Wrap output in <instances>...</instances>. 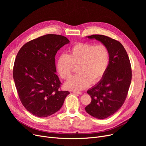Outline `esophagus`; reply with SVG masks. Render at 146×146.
Masks as SVG:
<instances>
[{"label":"esophagus","instance_id":"obj_1","mask_svg":"<svg viewBox=\"0 0 146 146\" xmlns=\"http://www.w3.org/2000/svg\"><path fill=\"white\" fill-rule=\"evenodd\" d=\"M73 92L74 93V94H79V95H81L82 93L81 92H79V91H75V90H74V91H73Z\"/></svg>","mask_w":146,"mask_h":146}]
</instances>
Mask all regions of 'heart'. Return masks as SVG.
Here are the masks:
<instances>
[{
  "label": "heart",
  "mask_w": 146,
  "mask_h": 146,
  "mask_svg": "<svg viewBox=\"0 0 146 146\" xmlns=\"http://www.w3.org/2000/svg\"><path fill=\"white\" fill-rule=\"evenodd\" d=\"M110 63V51L104 44L79 43L61 54L56 61V69L60 77L67 80L71 77L73 67L78 74L67 81L64 86L72 90H82L90 83L100 80Z\"/></svg>",
  "instance_id": "heart-1"
}]
</instances>
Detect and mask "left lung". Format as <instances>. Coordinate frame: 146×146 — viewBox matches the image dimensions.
I'll list each match as a JSON object with an SVG mask.
<instances>
[{"label":"left lung","mask_w":146,"mask_h":146,"mask_svg":"<svg viewBox=\"0 0 146 146\" xmlns=\"http://www.w3.org/2000/svg\"><path fill=\"white\" fill-rule=\"evenodd\" d=\"M86 38L96 40L110 51V63L102 79L87 93L92 98L85 107L88 113L102 119L112 115L123 105L131 82V67L124 47L119 41L102 35Z\"/></svg>","instance_id":"obj_1"}]
</instances>
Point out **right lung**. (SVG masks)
<instances>
[{"label":"right lung","instance_id":"1","mask_svg":"<svg viewBox=\"0 0 146 146\" xmlns=\"http://www.w3.org/2000/svg\"><path fill=\"white\" fill-rule=\"evenodd\" d=\"M70 43L64 36L47 34L29 41L19 51L13 76L20 100L34 115L44 118L59 111L70 94L59 89L55 56Z\"/></svg>","mask_w":146,"mask_h":146}]
</instances>
